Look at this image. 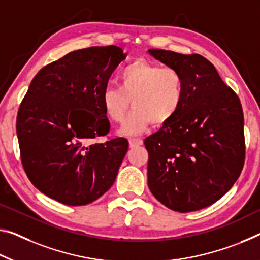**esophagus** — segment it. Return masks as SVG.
I'll list each match as a JSON object with an SVG mask.
<instances>
[{
	"instance_id": "1",
	"label": "esophagus",
	"mask_w": 260,
	"mask_h": 260,
	"mask_svg": "<svg viewBox=\"0 0 260 260\" xmlns=\"http://www.w3.org/2000/svg\"><path fill=\"white\" fill-rule=\"evenodd\" d=\"M129 144H130V147H135V146L142 145L143 139L142 138H130L129 139Z\"/></svg>"
}]
</instances>
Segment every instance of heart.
I'll use <instances>...</instances> for the list:
<instances>
[{"label":"heart","mask_w":260,"mask_h":260,"mask_svg":"<svg viewBox=\"0 0 260 260\" xmlns=\"http://www.w3.org/2000/svg\"><path fill=\"white\" fill-rule=\"evenodd\" d=\"M118 87H106L101 105L108 118L121 123L129 109H134L123 123L121 133L139 134L151 122L164 125L173 119L185 99V80L173 67L137 60L126 66L118 75Z\"/></svg>","instance_id":"1"}]
</instances>
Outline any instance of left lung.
<instances>
[{
    "label": "left lung",
    "mask_w": 260,
    "mask_h": 260,
    "mask_svg": "<svg viewBox=\"0 0 260 260\" xmlns=\"http://www.w3.org/2000/svg\"><path fill=\"white\" fill-rule=\"evenodd\" d=\"M149 53L180 72L186 86L177 116L144 141L149 188L174 211L206 208L233 187L244 165L241 101L202 55L159 49Z\"/></svg>",
    "instance_id": "left-lung-1"
}]
</instances>
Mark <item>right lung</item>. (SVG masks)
I'll use <instances>...</instances> for the list:
<instances>
[{"label":"right lung","instance_id":"add662e5","mask_svg":"<svg viewBox=\"0 0 260 260\" xmlns=\"http://www.w3.org/2000/svg\"><path fill=\"white\" fill-rule=\"evenodd\" d=\"M125 57L115 45L73 51L43 67L31 81L16 131L23 169L46 197L83 206L113 186L129 143L122 137L90 139L110 129L101 95Z\"/></svg>","mask_w":260,"mask_h":260}]
</instances>
